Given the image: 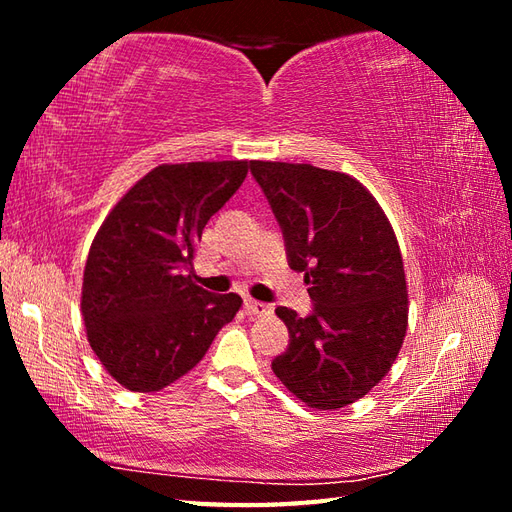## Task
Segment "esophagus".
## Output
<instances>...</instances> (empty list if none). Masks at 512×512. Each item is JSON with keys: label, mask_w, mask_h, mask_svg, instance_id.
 Returning <instances> with one entry per match:
<instances>
[{"label": "esophagus", "mask_w": 512, "mask_h": 512, "mask_svg": "<svg viewBox=\"0 0 512 512\" xmlns=\"http://www.w3.org/2000/svg\"><path fill=\"white\" fill-rule=\"evenodd\" d=\"M244 306H246V312L253 314V317H268V314L273 312V306H268V303H262V301H255V299H246Z\"/></svg>", "instance_id": "1"}]
</instances>
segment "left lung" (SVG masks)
I'll return each instance as SVG.
<instances>
[{
  "instance_id": "left-lung-1",
  "label": "left lung",
  "mask_w": 512,
  "mask_h": 512,
  "mask_svg": "<svg viewBox=\"0 0 512 512\" xmlns=\"http://www.w3.org/2000/svg\"><path fill=\"white\" fill-rule=\"evenodd\" d=\"M250 173L312 299L308 317L275 310L290 343L273 372L308 407L341 409L383 380L405 339L409 301L394 228L347 173L264 160H250Z\"/></svg>"
}]
</instances>
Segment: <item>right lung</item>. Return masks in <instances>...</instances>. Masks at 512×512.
<instances>
[{"mask_svg":"<svg viewBox=\"0 0 512 512\" xmlns=\"http://www.w3.org/2000/svg\"><path fill=\"white\" fill-rule=\"evenodd\" d=\"M246 173V160L160 165L96 233L81 312L94 354L129 391H160L187 374L242 306L235 292L195 286L193 255Z\"/></svg>","mask_w":512,"mask_h":512,"instance_id":"obj_1","label":"right lung"}]
</instances>
